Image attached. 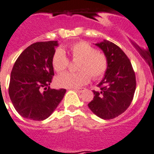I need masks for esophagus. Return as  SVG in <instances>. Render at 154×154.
<instances>
[{
    "label": "esophagus",
    "instance_id": "obj_1",
    "mask_svg": "<svg viewBox=\"0 0 154 154\" xmlns=\"http://www.w3.org/2000/svg\"><path fill=\"white\" fill-rule=\"evenodd\" d=\"M75 91L78 93H82L85 91L84 88H80V89H75Z\"/></svg>",
    "mask_w": 154,
    "mask_h": 154
}]
</instances>
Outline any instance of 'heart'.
<instances>
[{
  "mask_svg": "<svg viewBox=\"0 0 154 154\" xmlns=\"http://www.w3.org/2000/svg\"><path fill=\"white\" fill-rule=\"evenodd\" d=\"M68 52L73 59L80 60L78 70L75 73L65 72L57 76L55 83L62 88H79L86 84L93 79H98L104 76L108 68V60L105 55L96 50L86 42H78L68 47ZM68 59L65 52L59 48L56 49L52 59L53 69L58 73L63 72L68 65Z\"/></svg>",
  "mask_w": 154,
  "mask_h": 154,
  "instance_id": "obj_1",
  "label": "heart"
}]
</instances>
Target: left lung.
<instances>
[{"label": "left lung", "mask_w": 154, "mask_h": 154, "mask_svg": "<svg viewBox=\"0 0 154 154\" xmlns=\"http://www.w3.org/2000/svg\"><path fill=\"white\" fill-rule=\"evenodd\" d=\"M101 49L108 60V68L98 86L89 109L103 120H110L127 110L134 97L136 80L130 60L124 51L107 40L95 44Z\"/></svg>", "instance_id": "8db88e82"}]
</instances>
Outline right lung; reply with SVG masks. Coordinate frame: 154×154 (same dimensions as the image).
Listing matches in <instances>:
<instances>
[{"label":"right lung","instance_id":"1","mask_svg":"<svg viewBox=\"0 0 154 154\" xmlns=\"http://www.w3.org/2000/svg\"><path fill=\"white\" fill-rule=\"evenodd\" d=\"M58 45L57 41L34 43L14 63L8 94L14 108L23 117L45 120L65 94V89H47L54 75L52 59ZM42 88L45 91H42Z\"/></svg>","mask_w":154,"mask_h":154}]
</instances>
